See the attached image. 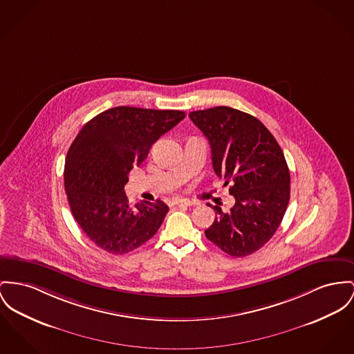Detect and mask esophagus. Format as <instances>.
<instances>
[{"mask_svg": "<svg viewBox=\"0 0 354 354\" xmlns=\"http://www.w3.org/2000/svg\"><path fill=\"white\" fill-rule=\"evenodd\" d=\"M171 204L173 205H184V207H192L193 205L192 201L184 200V198H174V200H171Z\"/></svg>", "mask_w": 354, "mask_h": 354, "instance_id": "esophagus-1", "label": "esophagus"}]
</instances>
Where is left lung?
Wrapping results in <instances>:
<instances>
[{
	"instance_id": "left-lung-1",
	"label": "left lung",
	"mask_w": 354,
	"mask_h": 354,
	"mask_svg": "<svg viewBox=\"0 0 354 354\" xmlns=\"http://www.w3.org/2000/svg\"><path fill=\"white\" fill-rule=\"evenodd\" d=\"M208 138L214 173L224 178L235 205L212 207L216 218L205 236L225 254L243 258L261 248L279 228L290 201V171L282 149L259 119L218 106L192 111Z\"/></svg>"
}]
</instances>
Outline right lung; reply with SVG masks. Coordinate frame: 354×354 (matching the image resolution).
<instances>
[{
	"mask_svg": "<svg viewBox=\"0 0 354 354\" xmlns=\"http://www.w3.org/2000/svg\"><path fill=\"white\" fill-rule=\"evenodd\" d=\"M184 118L177 110L119 106L88 120L72 142L64 188L76 223L99 248L123 255L160 230L169 207L161 200L131 207L124 185L153 143Z\"/></svg>",
	"mask_w": 354,
	"mask_h": 354,
	"instance_id": "right-lung-1",
	"label": "right lung"
}]
</instances>
